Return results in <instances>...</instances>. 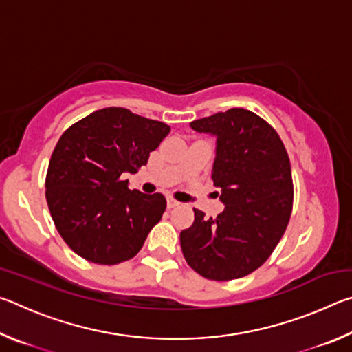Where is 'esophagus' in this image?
I'll return each instance as SVG.
<instances>
[{
  "label": "esophagus",
  "instance_id": "esophagus-1",
  "mask_svg": "<svg viewBox=\"0 0 352 352\" xmlns=\"http://www.w3.org/2000/svg\"><path fill=\"white\" fill-rule=\"evenodd\" d=\"M168 206L169 208H175V206H180V201L175 200L174 197H168Z\"/></svg>",
  "mask_w": 352,
  "mask_h": 352
}]
</instances>
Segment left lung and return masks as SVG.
I'll return each mask as SVG.
<instances>
[{
    "label": "left lung",
    "mask_w": 352,
    "mask_h": 352,
    "mask_svg": "<svg viewBox=\"0 0 352 352\" xmlns=\"http://www.w3.org/2000/svg\"><path fill=\"white\" fill-rule=\"evenodd\" d=\"M190 127L217 136L212 183L223 212L216 219L194 208V223L180 233L184 259L212 281H231L270 258L287 228L294 182L287 151L265 119L230 109L195 119Z\"/></svg>",
    "instance_id": "left-lung-1"
}]
</instances>
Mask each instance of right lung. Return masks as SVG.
I'll list each match as a JSON object with an SVG mask.
<instances>
[{
    "instance_id": "obj_1",
    "label": "right lung",
    "mask_w": 352,
    "mask_h": 352,
    "mask_svg": "<svg viewBox=\"0 0 352 352\" xmlns=\"http://www.w3.org/2000/svg\"><path fill=\"white\" fill-rule=\"evenodd\" d=\"M168 124L122 107L93 111L65 130L46 172V201L67 245L100 265L132 259L166 210L163 194L129 189L135 174L160 146Z\"/></svg>"
}]
</instances>
